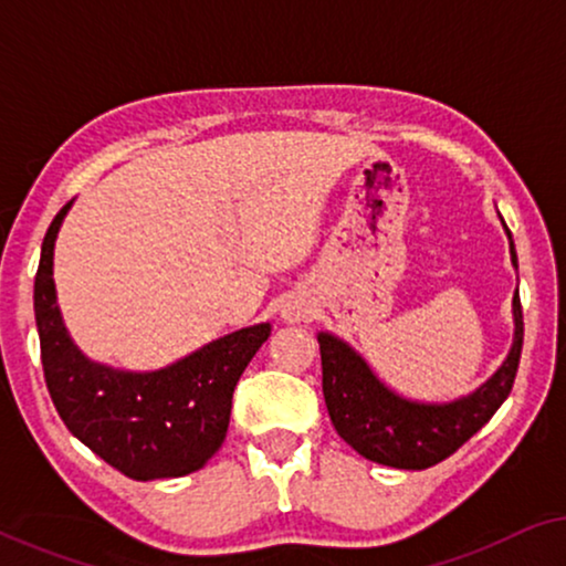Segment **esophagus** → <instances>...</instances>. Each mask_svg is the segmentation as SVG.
<instances>
[{"instance_id":"1","label":"esophagus","mask_w":566,"mask_h":566,"mask_svg":"<svg viewBox=\"0 0 566 566\" xmlns=\"http://www.w3.org/2000/svg\"><path fill=\"white\" fill-rule=\"evenodd\" d=\"M283 316L289 322H301V319H306V312H304V308H298V306H289V308H285Z\"/></svg>"}]
</instances>
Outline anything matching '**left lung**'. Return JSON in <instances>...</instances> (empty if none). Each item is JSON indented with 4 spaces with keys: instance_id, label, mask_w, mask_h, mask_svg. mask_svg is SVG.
<instances>
[{
    "instance_id": "1",
    "label": "left lung",
    "mask_w": 566,
    "mask_h": 566,
    "mask_svg": "<svg viewBox=\"0 0 566 566\" xmlns=\"http://www.w3.org/2000/svg\"><path fill=\"white\" fill-rule=\"evenodd\" d=\"M505 231L517 268L513 234L507 227ZM513 314L515 339L507 360L482 389L451 405H417L397 397L370 374L366 360L350 345L322 332V391L339 438L368 461L394 469H428L459 451L513 391L523 350V308L517 291Z\"/></svg>"
}]
</instances>
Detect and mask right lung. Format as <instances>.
<instances>
[{
    "label": "right lung",
    "mask_w": 566,
    "mask_h": 566,
    "mask_svg": "<svg viewBox=\"0 0 566 566\" xmlns=\"http://www.w3.org/2000/svg\"><path fill=\"white\" fill-rule=\"evenodd\" d=\"M66 203L43 237L35 273V324L53 407L74 438L138 482L198 471L229 430L239 376L270 337V324L239 329L154 374L92 363L66 335L53 289V242Z\"/></svg>",
    "instance_id": "obj_1"
}]
</instances>
